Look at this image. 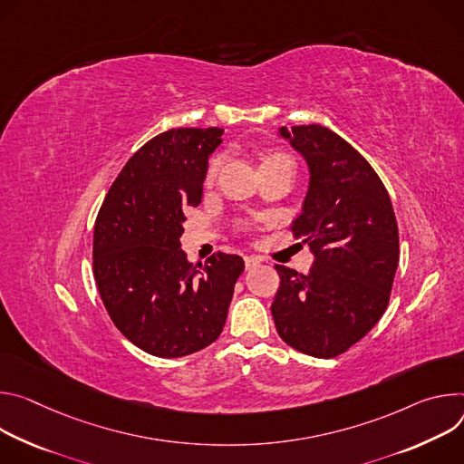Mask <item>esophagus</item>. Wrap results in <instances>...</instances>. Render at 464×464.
<instances>
[{
    "mask_svg": "<svg viewBox=\"0 0 464 464\" xmlns=\"http://www.w3.org/2000/svg\"><path fill=\"white\" fill-rule=\"evenodd\" d=\"M260 264V260L256 258V256H245V267H246V271H250L252 267H256Z\"/></svg>",
    "mask_w": 464,
    "mask_h": 464,
    "instance_id": "1",
    "label": "esophagus"
}]
</instances>
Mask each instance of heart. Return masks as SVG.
<instances>
[{"mask_svg": "<svg viewBox=\"0 0 464 464\" xmlns=\"http://www.w3.org/2000/svg\"><path fill=\"white\" fill-rule=\"evenodd\" d=\"M282 162H291V160H289L287 154H284L276 149H264L260 152V169L271 168V166H276V164H282ZM218 169H219V159H214L208 166V171H206V180L210 182L216 177Z\"/></svg>", "mask_w": 464, "mask_h": 464, "instance_id": "b5f03b06", "label": "heart"}]
</instances>
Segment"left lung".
I'll list each match as a JSON object with an SVG mask.
<instances>
[{"mask_svg":"<svg viewBox=\"0 0 464 464\" xmlns=\"http://www.w3.org/2000/svg\"><path fill=\"white\" fill-rule=\"evenodd\" d=\"M310 166L293 234L315 254L307 275H280L271 314L278 335L314 357H335L363 339L385 314L398 267V225L372 166L323 125L280 127Z\"/></svg>","mask_w":464,"mask_h":464,"instance_id":"obj_1","label":"left lung"}]
</instances>
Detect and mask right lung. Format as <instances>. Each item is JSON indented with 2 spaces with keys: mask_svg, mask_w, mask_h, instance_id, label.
Returning a JSON list of instances; mask_svg holds the SVG:
<instances>
[{
  "mask_svg": "<svg viewBox=\"0 0 464 464\" xmlns=\"http://www.w3.org/2000/svg\"><path fill=\"white\" fill-rule=\"evenodd\" d=\"M223 129H171L141 145L102 200L93 227V276L116 328L138 348L182 357L223 332L245 269L218 252L204 267L180 248L184 210L198 206Z\"/></svg>",
  "mask_w": 464,
  "mask_h": 464,
  "instance_id": "right-lung-1",
  "label": "right lung"
}]
</instances>
